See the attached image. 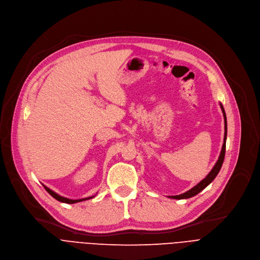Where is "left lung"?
Returning a JSON list of instances; mask_svg holds the SVG:
<instances>
[{"label":"left lung","mask_w":260,"mask_h":260,"mask_svg":"<svg viewBox=\"0 0 260 260\" xmlns=\"http://www.w3.org/2000/svg\"><path fill=\"white\" fill-rule=\"evenodd\" d=\"M219 106H220V109H221V112H222V116H223V120H224V135H223V143H222L221 150H220L219 157H218L216 163L214 164L213 168L210 170L209 174L206 176V178L203 179L200 183H198L194 187H192L191 189H189L188 191H186V192H184L182 194H179V196H169L168 197L169 199L185 200V199H190V198L197 196L198 193H200L202 190H204L207 186H208L215 179V177L217 176V174L219 172V170L221 168V165L223 163V159H224V152H226V140H227V117H226V113H224L223 107H222V105H221L220 102H219Z\"/></svg>","instance_id":"8db88e82"}]
</instances>
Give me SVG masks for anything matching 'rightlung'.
<instances>
[{"instance_id": "right-lung-1", "label": "right lung", "mask_w": 260, "mask_h": 260, "mask_svg": "<svg viewBox=\"0 0 260 260\" xmlns=\"http://www.w3.org/2000/svg\"><path fill=\"white\" fill-rule=\"evenodd\" d=\"M44 187H45V189L47 190V191L49 192L50 196L53 197L55 200H57V201H59V202H61V203H66V204H75V203L83 202V201H86V200H91V199L95 198L96 194H97V193H96L95 196H92V197H89V198H84V199H79V200H71V199H68V198H64V197L59 196L58 193H56L55 191H53V190L50 189L49 187H47V186H45V185H44Z\"/></svg>"}]
</instances>
